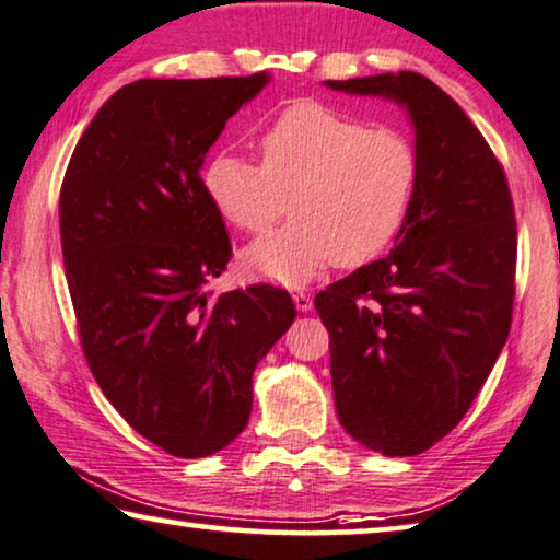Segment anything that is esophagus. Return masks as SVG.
<instances>
[{
	"label": "esophagus",
	"instance_id": "34e87169",
	"mask_svg": "<svg viewBox=\"0 0 560 560\" xmlns=\"http://www.w3.org/2000/svg\"><path fill=\"white\" fill-rule=\"evenodd\" d=\"M293 303L298 311H311L313 307V295L311 293H303V290H298V293L293 295Z\"/></svg>",
	"mask_w": 560,
	"mask_h": 560
}]
</instances>
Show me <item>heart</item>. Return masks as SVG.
Returning a JSON list of instances; mask_svg holds the SVG:
<instances>
[{
    "label": "heart",
    "mask_w": 560,
    "mask_h": 560,
    "mask_svg": "<svg viewBox=\"0 0 560 560\" xmlns=\"http://www.w3.org/2000/svg\"><path fill=\"white\" fill-rule=\"evenodd\" d=\"M257 143L260 164L222 151L201 174L217 212L247 234L270 230L290 201L293 220L247 247L257 272L300 285L328 262H366L399 237L421 179L419 149L404 128L303 101Z\"/></svg>",
    "instance_id": "heart-1"
}]
</instances>
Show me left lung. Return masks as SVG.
<instances>
[{
	"label": "left lung",
	"instance_id": "obj_1",
	"mask_svg": "<svg viewBox=\"0 0 560 560\" xmlns=\"http://www.w3.org/2000/svg\"><path fill=\"white\" fill-rule=\"evenodd\" d=\"M407 105L419 191L396 247L315 295L338 419L363 447L411 457L455 429L513 320L517 226L502 164L465 110L419 72L328 80Z\"/></svg>",
	"mask_w": 560,
	"mask_h": 560
}]
</instances>
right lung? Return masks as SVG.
<instances>
[{
  "instance_id": "obj_1",
  "label": "right lung",
  "mask_w": 560,
  "mask_h": 560,
  "mask_svg": "<svg viewBox=\"0 0 560 560\" xmlns=\"http://www.w3.org/2000/svg\"><path fill=\"white\" fill-rule=\"evenodd\" d=\"M265 83L267 72L124 85L62 179V262L88 366L118 415L174 457L214 455L247 427L257 361L295 320L282 288L207 290L232 245L199 168Z\"/></svg>"
}]
</instances>
